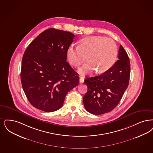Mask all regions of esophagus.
<instances>
[{
	"instance_id": "34e87169",
	"label": "esophagus",
	"mask_w": 153,
	"mask_h": 153,
	"mask_svg": "<svg viewBox=\"0 0 153 153\" xmlns=\"http://www.w3.org/2000/svg\"><path fill=\"white\" fill-rule=\"evenodd\" d=\"M84 77H83L80 76V77H79V82H80V83H83V82H84Z\"/></svg>"
}]
</instances>
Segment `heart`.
I'll list each match as a JSON object with an SVG mask.
<instances>
[{
    "label": "heart",
    "mask_w": 153,
    "mask_h": 153,
    "mask_svg": "<svg viewBox=\"0 0 153 153\" xmlns=\"http://www.w3.org/2000/svg\"><path fill=\"white\" fill-rule=\"evenodd\" d=\"M118 50L116 44L110 38L100 36L86 37L79 42V46L70 45L67 55L69 62L78 67L88 61L79 69L82 74H92L95 70L101 74L109 69L116 61Z\"/></svg>",
    "instance_id": "obj_1"
}]
</instances>
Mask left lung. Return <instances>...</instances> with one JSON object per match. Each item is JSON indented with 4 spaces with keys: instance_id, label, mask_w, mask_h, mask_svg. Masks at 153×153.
I'll use <instances>...</instances> for the list:
<instances>
[{
    "instance_id": "left-lung-1",
    "label": "left lung",
    "mask_w": 153,
    "mask_h": 153,
    "mask_svg": "<svg viewBox=\"0 0 153 153\" xmlns=\"http://www.w3.org/2000/svg\"><path fill=\"white\" fill-rule=\"evenodd\" d=\"M118 60L103 74L86 78L88 91L83 97L86 110L100 115L113 110L120 102L129 82L130 64L128 55L121 45Z\"/></svg>"
}]
</instances>
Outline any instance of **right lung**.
<instances>
[{
    "mask_svg": "<svg viewBox=\"0 0 153 153\" xmlns=\"http://www.w3.org/2000/svg\"><path fill=\"white\" fill-rule=\"evenodd\" d=\"M75 36L49 28L34 39L25 51L21 82L31 105L52 112L60 109L68 92L79 85V77L67 61L68 48Z\"/></svg>",
    "mask_w": 153,
    "mask_h": 153,
    "instance_id": "obj_1",
    "label": "right lung"
}]
</instances>
